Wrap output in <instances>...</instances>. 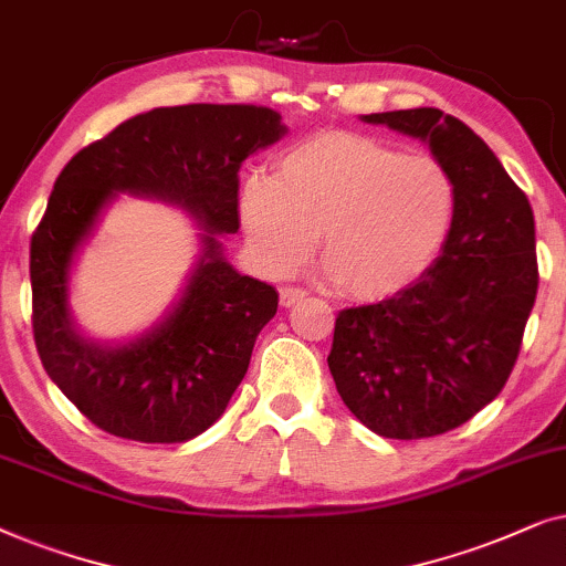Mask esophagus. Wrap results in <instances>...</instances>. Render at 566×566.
<instances>
[{
	"instance_id": "obj_1",
	"label": "esophagus",
	"mask_w": 566,
	"mask_h": 566,
	"mask_svg": "<svg viewBox=\"0 0 566 566\" xmlns=\"http://www.w3.org/2000/svg\"><path fill=\"white\" fill-rule=\"evenodd\" d=\"M305 295H307V292L303 287H282V290H279V300H282L284 307L300 303V300H303Z\"/></svg>"
}]
</instances>
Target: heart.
Wrapping results in <instances>:
<instances>
[{"mask_svg": "<svg viewBox=\"0 0 566 566\" xmlns=\"http://www.w3.org/2000/svg\"><path fill=\"white\" fill-rule=\"evenodd\" d=\"M455 180L432 155H403L354 132H321L251 178L240 220L271 274H290L313 253L344 295L388 297L411 284L446 243Z\"/></svg>", "mask_w": 566, "mask_h": 566, "instance_id": "heart-1", "label": "heart"}]
</instances>
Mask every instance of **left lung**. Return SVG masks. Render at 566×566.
<instances>
[{
    "label": "left lung",
    "instance_id": "left-lung-1",
    "mask_svg": "<svg viewBox=\"0 0 566 566\" xmlns=\"http://www.w3.org/2000/svg\"><path fill=\"white\" fill-rule=\"evenodd\" d=\"M429 142L455 180V214L437 261L409 287L336 315L328 370L354 417L394 440L461 427L515 367L536 303L528 196L486 142L440 108L365 116Z\"/></svg>",
    "mask_w": 566,
    "mask_h": 566
}]
</instances>
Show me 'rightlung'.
Returning <instances> with one entry per match:
<instances>
[{
  "mask_svg": "<svg viewBox=\"0 0 566 566\" xmlns=\"http://www.w3.org/2000/svg\"><path fill=\"white\" fill-rule=\"evenodd\" d=\"M282 134L279 113L255 105L153 108L82 147L59 172L30 238L33 338L49 378L97 429L137 442H186L228 409L279 295L222 259L217 232L240 228V165ZM113 190L176 200L208 230L177 311L137 343L101 350L71 331L65 279Z\"/></svg>",
  "mask_w": 566,
  "mask_h": 566,
  "instance_id": "add662e5",
  "label": "right lung"
}]
</instances>
